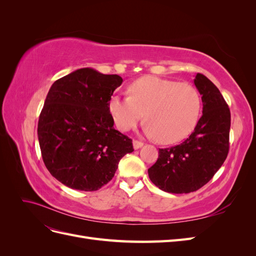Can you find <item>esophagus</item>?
<instances>
[{
	"instance_id": "esophagus-1",
	"label": "esophagus",
	"mask_w": 256,
	"mask_h": 256,
	"mask_svg": "<svg viewBox=\"0 0 256 256\" xmlns=\"http://www.w3.org/2000/svg\"><path fill=\"white\" fill-rule=\"evenodd\" d=\"M132 144H134V150L141 148V147L143 146V143H142V142H140V141H138V140H134Z\"/></svg>"
}]
</instances>
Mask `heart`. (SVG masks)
<instances>
[{
	"label": "heart",
	"instance_id": "heart-1",
	"mask_svg": "<svg viewBox=\"0 0 256 256\" xmlns=\"http://www.w3.org/2000/svg\"><path fill=\"white\" fill-rule=\"evenodd\" d=\"M130 96L113 95L109 111L116 127L128 131L143 118L146 134L161 143L184 140L196 128L202 97L188 83L145 76L129 85Z\"/></svg>",
	"mask_w": 256,
	"mask_h": 256
}]
</instances>
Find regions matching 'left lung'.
<instances>
[{
  "label": "left lung",
  "instance_id": "8db88e82",
  "mask_svg": "<svg viewBox=\"0 0 256 256\" xmlns=\"http://www.w3.org/2000/svg\"><path fill=\"white\" fill-rule=\"evenodd\" d=\"M194 84L202 95L203 115L182 144L160 148L148 168L152 184L168 193H190L212 180L226 161L230 148V112L218 88L202 74Z\"/></svg>",
  "mask_w": 256,
  "mask_h": 256
}]
</instances>
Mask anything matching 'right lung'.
<instances>
[{
	"label": "right lung",
	"instance_id": "right-lung-1",
	"mask_svg": "<svg viewBox=\"0 0 256 256\" xmlns=\"http://www.w3.org/2000/svg\"><path fill=\"white\" fill-rule=\"evenodd\" d=\"M118 74L81 68L56 80L38 120V141L46 168L58 182L81 191L109 182L120 160L134 152L132 140L115 130L109 111Z\"/></svg>",
	"mask_w": 256,
	"mask_h": 256
}]
</instances>
